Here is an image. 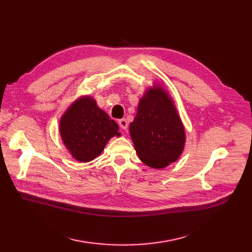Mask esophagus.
I'll return each mask as SVG.
<instances>
[{
    "label": "esophagus",
    "instance_id": "esophagus-1",
    "mask_svg": "<svg viewBox=\"0 0 252 252\" xmlns=\"http://www.w3.org/2000/svg\"><path fill=\"white\" fill-rule=\"evenodd\" d=\"M118 125H119V126H121L123 129H126V128H127V122L126 121L125 118L119 119V121H118Z\"/></svg>",
    "mask_w": 252,
    "mask_h": 252
}]
</instances>
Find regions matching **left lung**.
<instances>
[{"label": "left lung", "mask_w": 252, "mask_h": 252, "mask_svg": "<svg viewBox=\"0 0 252 252\" xmlns=\"http://www.w3.org/2000/svg\"><path fill=\"white\" fill-rule=\"evenodd\" d=\"M129 134L139 158L150 167L163 168L181 156L185 128L173 100L160 86L150 88L141 98Z\"/></svg>", "instance_id": "obj_1"}]
</instances>
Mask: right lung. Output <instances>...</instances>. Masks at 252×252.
<instances>
[{"instance_id":"right-lung-1","label":"right lung","mask_w":252,"mask_h":252,"mask_svg":"<svg viewBox=\"0 0 252 252\" xmlns=\"http://www.w3.org/2000/svg\"><path fill=\"white\" fill-rule=\"evenodd\" d=\"M59 131L65 147L81 162L95 159L112 137L121 136L117 124L90 96L69 106L60 119Z\"/></svg>"}]
</instances>
